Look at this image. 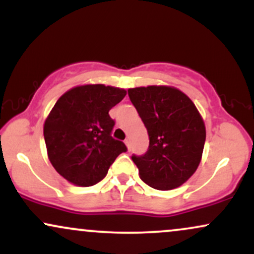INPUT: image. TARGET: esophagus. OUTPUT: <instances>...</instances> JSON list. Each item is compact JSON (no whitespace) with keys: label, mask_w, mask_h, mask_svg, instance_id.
Wrapping results in <instances>:
<instances>
[{"label":"esophagus","mask_w":254,"mask_h":254,"mask_svg":"<svg viewBox=\"0 0 254 254\" xmlns=\"http://www.w3.org/2000/svg\"><path fill=\"white\" fill-rule=\"evenodd\" d=\"M125 145H127V150H130L131 149V143H130V139L129 138H127L125 139Z\"/></svg>","instance_id":"obj_1"}]
</instances>
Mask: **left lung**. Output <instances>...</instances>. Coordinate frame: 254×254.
Listing matches in <instances>:
<instances>
[{
	"mask_svg": "<svg viewBox=\"0 0 254 254\" xmlns=\"http://www.w3.org/2000/svg\"><path fill=\"white\" fill-rule=\"evenodd\" d=\"M127 94L149 136L147 153L131 157L139 178L156 190L179 188L202 160L206 133L196 105L171 86L136 87Z\"/></svg>",
	"mask_w": 254,
	"mask_h": 254,
	"instance_id": "left-lung-1",
	"label": "left lung"
}]
</instances>
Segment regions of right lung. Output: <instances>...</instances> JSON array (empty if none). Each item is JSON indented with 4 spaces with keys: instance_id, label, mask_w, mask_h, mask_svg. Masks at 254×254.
Segmentation results:
<instances>
[{
    "instance_id": "right-lung-1",
    "label": "right lung",
    "mask_w": 254,
    "mask_h": 254,
    "mask_svg": "<svg viewBox=\"0 0 254 254\" xmlns=\"http://www.w3.org/2000/svg\"><path fill=\"white\" fill-rule=\"evenodd\" d=\"M127 90L105 84H83L57 100L44 123L48 157L60 176L76 186L104 179L119 154L127 151L111 136L115 121L109 111Z\"/></svg>"
}]
</instances>
